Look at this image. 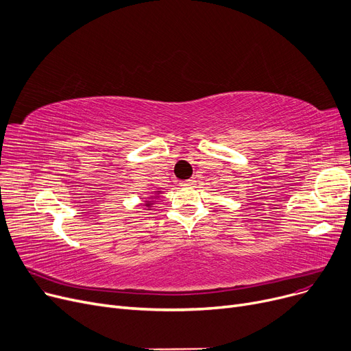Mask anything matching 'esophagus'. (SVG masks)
I'll use <instances>...</instances> for the list:
<instances>
[{
	"label": "esophagus",
	"instance_id": "obj_1",
	"mask_svg": "<svg viewBox=\"0 0 351 351\" xmlns=\"http://www.w3.org/2000/svg\"><path fill=\"white\" fill-rule=\"evenodd\" d=\"M196 183V180L192 178V179H188V180H182L180 182V186H183V188H191V186H193Z\"/></svg>",
	"mask_w": 351,
	"mask_h": 351
}]
</instances>
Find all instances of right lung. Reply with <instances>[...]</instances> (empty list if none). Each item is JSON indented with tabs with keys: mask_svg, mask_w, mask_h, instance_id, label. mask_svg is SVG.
<instances>
[{
	"mask_svg": "<svg viewBox=\"0 0 351 351\" xmlns=\"http://www.w3.org/2000/svg\"><path fill=\"white\" fill-rule=\"evenodd\" d=\"M151 205H152V204H146V206H151Z\"/></svg>",
	"mask_w": 351,
	"mask_h": 351,
	"instance_id": "1",
	"label": "right lung"
}]
</instances>
